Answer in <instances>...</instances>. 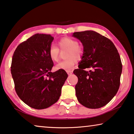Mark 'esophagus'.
<instances>
[{
    "label": "esophagus",
    "mask_w": 134,
    "mask_h": 134,
    "mask_svg": "<svg viewBox=\"0 0 134 134\" xmlns=\"http://www.w3.org/2000/svg\"><path fill=\"white\" fill-rule=\"evenodd\" d=\"M66 72H67V74H68V75H71L72 73H73V71H67Z\"/></svg>",
    "instance_id": "34e87169"
}]
</instances>
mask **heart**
<instances>
[{"label": "heart", "mask_w": 134, "mask_h": 134, "mask_svg": "<svg viewBox=\"0 0 134 134\" xmlns=\"http://www.w3.org/2000/svg\"><path fill=\"white\" fill-rule=\"evenodd\" d=\"M59 48L54 45H51L48 50V55L50 59L53 62H58L60 51L66 52L64 53L65 60L58 63L56 65V70H65L70 71L73 69L75 61L82 58L84 53V47L78 44L77 40L75 39L64 37L58 41Z\"/></svg>", "instance_id": "obj_1"}]
</instances>
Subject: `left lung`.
Segmentation results:
<instances>
[{
  "label": "left lung",
  "mask_w": 134,
  "mask_h": 134,
  "mask_svg": "<svg viewBox=\"0 0 134 134\" xmlns=\"http://www.w3.org/2000/svg\"><path fill=\"white\" fill-rule=\"evenodd\" d=\"M84 49L78 69L74 71L78 81L75 93L78 102L90 109L106 105L119 90L122 65L112 41L94 31L74 32ZM91 68L90 71H85Z\"/></svg>",
  "instance_id": "8db88e82"
}]
</instances>
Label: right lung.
Masks as SVG:
<instances>
[{
  "instance_id": "obj_1",
  "label": "right lung",
  "mask_w": 134,
  "mask_h": 134,
  "mask_svg": "<svg viewBox=\"0 0 134 134\" xmlns=\"http://www.w3.org/2000/svg\"><path fill=\"white\" fill-rule=\"evenodd\" d=\"M54 38L36 34L18 46L12 56L11 74L18 97L28 106L44 109L58 102L68 78L65 70L52 72L48 50Z\"/></svg>"
}]
</instances>
